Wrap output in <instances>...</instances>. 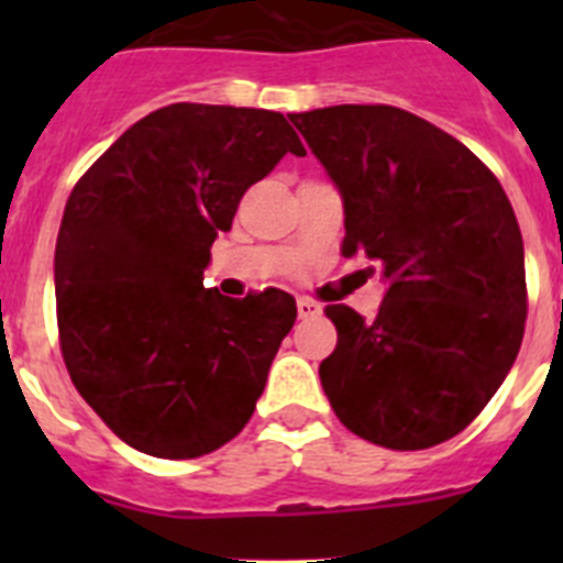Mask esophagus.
<instances>
[{
    "label": "esophagus",
    "instance_id": "obj_1",
    "mask_svg": "<svg viewBox=\"0 0 563 563\" xmlns=\"http://www.w3.org/2000/svg\"><path fill=\"white\" fill-rule=\"evenodd\" d=\"M296 307H298V318H316V316H321V305H316L312 298H298Z\"/></svg>",
    "mask_w": 563,
    "mask_h": 563
}]
</instances>
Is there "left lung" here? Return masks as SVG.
I'll use <instances>...</instances> for the list:
<instances>
[{
  "label": "left lung",
  "instance_id": "8db88e82",
  "mask_svg": "<svg viewBox=\"0 0 563 563\" xmlns=\"http://www.w3.org/2000/svg\"><path fill=\"white\" fill-rule=\"evenodd\" d=\"M343 200L341 253L389 285L372 321L327 307L338 346L318 375L363 440L420 451L496 395L525 335V242L505 188L449 132L397 107L290 114Z\"/></svg>",
  "mask_w": 563,
  "mask_h": 563
}]
</instances>
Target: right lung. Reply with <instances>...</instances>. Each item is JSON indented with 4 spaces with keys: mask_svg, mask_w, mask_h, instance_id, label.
<instances>
[{
    "mask_svg": "<svg viewBox=\"0 0 563 563\" xmlns=\"http://www.w3.org/2000/svg\"><path fill=\"white\" fill-rule=\"evenodd\" d=\"M287 152L307 154L282 112L172 103L129 126L69 194L56 242L64 363L143 454H211L265 391L296 298H228L202 273L242 194Z\"/></svg>",
    "mask_w": 563,
    "mask_h": 563,
    "instance_id": "1",
    "label": "right lung"
}]
</instances>
